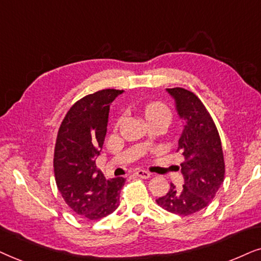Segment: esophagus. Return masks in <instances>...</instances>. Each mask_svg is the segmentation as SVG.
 Here are the masks:
<instances>
[{
	"instance_id": "1",
	"label": "esophagus",
	"mask_w": 261,
	"mask_h": 261,
	"mask_svg": "<svg viewBox=\"0 0 261 261\" xmlns=\"http://www.w3.org/2000/svg\"><path fill=\"white\" fill-rule=\"evenodd\" d=\"M136 175L140 176V178H142V179H148V178H150L151 174L149 172L144 171V169H138V171L136 172Z\"/></svg>"
}]
</instances>
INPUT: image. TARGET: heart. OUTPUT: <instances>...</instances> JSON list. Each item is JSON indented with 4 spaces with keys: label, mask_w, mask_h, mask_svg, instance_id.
I'll list each match as a JSON object with an SVG mask.
<instances>
[{
    "label": "heart",
    "mask_w": 261,
    "mask_h": 261,
    "mask_svg": "<svg viewBox=\"0 0 261 261\" xmlns=\"http://www.w3.org/2000/svg\"><path fill=\"white\" fill-rule=\"evenodd\" d=\"M145 114L147 117L155 116V114H169V111L161 102H151L145 109Z\"/></svg>",
    "instance_id": "obj_1"
}]
</instances>
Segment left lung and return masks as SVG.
<instances>
[{
    "label": "left lung",
    "instance_id": "1",
    "mask_svg": "<svg viewBox=\"0 0 261 261\" xmlns=\"http://www.w3.org/2000/svg\"><path fill=\"white\" fill-rule=\"evenodd\" d=\"M175 101V109L184 120L178 151L185 159L181 163L182 187L171 189L156 199L162 209L189 216L205 209L216 196L224 180V159L221 138L210 113L196 94L180 88H167Z\"/></svg>",
    "mask_w": 261,
    "mask_h": 261
}]
</instances>
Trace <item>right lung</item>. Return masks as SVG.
I'll return each instance as SVG.
<instances>
[{
  "label": "right lung",
  "mask_w": 261,
  "mask_h": 261,
  "mask_svg": "<svg viewBox=\"0 0 261 261\" xmlns=\"http://www.w3.org/2000/svg\"><path fill=\"white\" fill-rule=\"evenodd\" d=\"M123 92L102 89L83 96L70 107L58 130L56 184L67 205L87 220H100L119 206L125 179L107 180L95 160L105 141L110 105Z\"/></svg>",
  "instance_id": "right-lung-1"
}]
</instances>
